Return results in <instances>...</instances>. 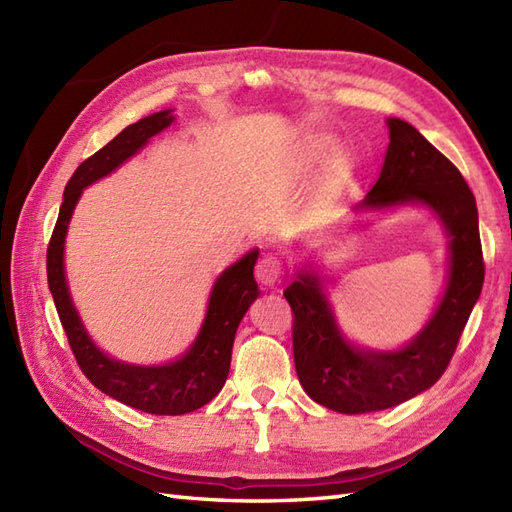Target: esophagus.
I'll list each match as a JSON object with an SVG mask.
<instances>
[{"instance_id": "1", "label": "esophagus", "mask_w": 512, "mask_h": 512, "mask_svg": "<svg viewBox=\"0 0 512 512\" xmlns=\"http://www.w3.org/2000/svg\"><path fill=\"white\" fill-rule=\"evenodd\" d=\"M255 275L259 279V284L266 286V288H273V286L279 284L281 277H284V264H281L279 257L266 255L262 262L257 264Z\"/></svg>"}]
</instances>
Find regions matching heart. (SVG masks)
Instances as JSON below:
<instances>
[{
	"label": "heart",
	"mask_w": 512,
	"mask_h": 512,
	"mask_svg": "<svg viewBox=\"0 0 512 512\" xmlns=\"http://www.w3.org/2000/svg\"><path fill=\"white\" fill-rule=\"evenodd\" d=\"M330 145V140L328 138H312V143H310V147L314 149V151H323L325 147H328Z\"/></svg>",
	"instance_id": "1"
}]
</instances>
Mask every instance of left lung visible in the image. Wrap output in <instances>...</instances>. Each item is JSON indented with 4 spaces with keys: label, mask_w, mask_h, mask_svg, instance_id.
Returning <instances> with one entry per match:
<instances>
[{
    "label": "left lung",
    "mask_w": 512,
    "mask_h": 512,
    "mask_svg": "<svg viewBox=\"0 0 512 512\" xmlns=\"http://www.w3.org/2000/svg\"><path fill=\"white\" fill-rule=\"evenodd\" d=\"M389 147L376 184L358 209L420 202L438 213L451 237L447 292L431 321L398 352L358 350L343 339L319 279L303 273L284 290L292 314V350L306 394L339 413L396 407L429 389L449 367L484 284L475 195L453 162L416 127L387 118Z\"/></svg>",
    "instance_id": "8db88e82"
}]
</instances>
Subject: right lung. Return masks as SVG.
Segmentation results:
<instances>
[{"label": "right lung", "mask_w": 512, "mask_h": 512, "mask_svg": "<svg viewBox=\"0 0 512 512\" xmlns=\"http://www.w3.org/2000/svg\"><path fill=\"white\" fill-rule=\"evenodd\" d=\"M171 123V110L140 118L138 123L125 127L114 140L76 167L70 182L65 184L63 204L46 255L48 286L81 372L103 394L145 413H156V416H182V413L204 407L206 402L220 394L228 369H231L237 325L250 303L259 295L257 281L253 277L259 253L250 250L237 264L228 266L217 277L202 330L187 354L169 365L140 367L105 356L85 332L79 314L72 306L68 284H65L63 242L72 211L83 189L112 173L116 167H121L127 158H132L138 149L147 145L151 136L160 134Z\"/></svg>", "instance_id": "add662e5"}]
</instances>
